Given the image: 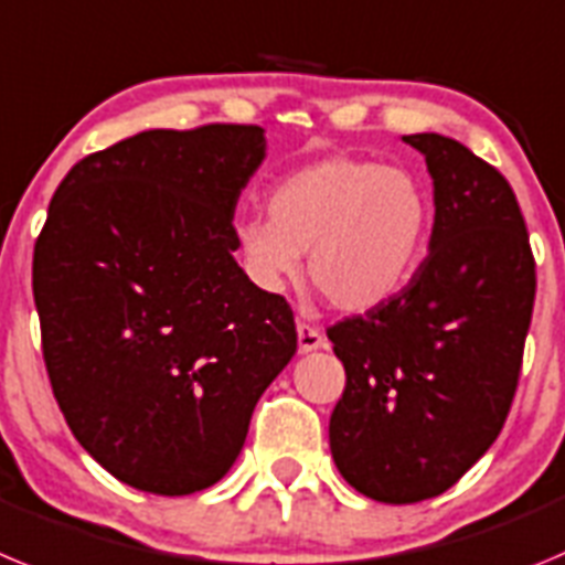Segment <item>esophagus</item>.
Returning a JSON list of instances; mask_svg holds the SVG:
<instances>
[{
	"mask_svg": "<svg viewBox=\"0 0 565 565\" xmlns=\"http://www.w3.org/2000/svg\"><path fill=\"white\" fill-rule=\"evenodd\" d=\"M323 345H327V338L320 334V329L307 323V320H298V349L307 354L315 352V349H323Z\"/></svg>",
	"mask_w": 565,
	"mask_h": 565,
	"instance_id": "1",
	"label": "esophagus"
}]
</instances>
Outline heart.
Wrapping results in <instances>:
<instances>
[{
    "label": "heart",
    "mask_w": 565,
    "mask_h": 565,
    "mask_svg": "<svg viewBox=\"0 0 565 565\" xmlns=\"http://www.w3.org/2000/svg\"><path fill=\"white\" fill-rule=\"evenodd\" d=\"M270 220L236 225L247 276L267 292L301 276L340 312H369L414 276L430 231V205L414 174L354 157H327L284 177L267 200Z\"/></svg>",
    "instance_id": "heart-1"
}]
</instances>
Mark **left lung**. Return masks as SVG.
Segmentation results:
<instances>
[{"label": "left lung", "instance_id": "obj_1", "mask_svg": "<svg viewBox=\"0 0 565 565\" xmlns=\"http://www.w3.org/2000/svg\"><path fill=\"white\" fill-rule=\"evenodd\" d=\"M403 140L434 180L428 258L403 292L327 329L345 369L332 459L383 504L441 495L490 450L535 303V258L510 182L459 140Z\"/></svg>", "mask_w": 565, "mask_h": 565}]
</instances>
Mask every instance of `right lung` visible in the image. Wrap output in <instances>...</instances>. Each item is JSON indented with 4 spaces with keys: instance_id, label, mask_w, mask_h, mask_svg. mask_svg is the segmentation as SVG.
Instances as JSON below:
<instances>
[{
    "instance_id": "add662e5",
    "label": "right lung",
    "mask_w": 565,
    "mask_h": 565,
    "mask_svg": "<svg viewBox=\"0 0 565 565\" xmlns=\"http://www.w3.org/2000/svg\"><path fill=\"white\" fill-rule=\"evenodd\" d=\"M262 126L151 129L75 162L33 250L55 403L135 490L216 484L258 396L298 349L281 295L233 258V213L264 160Z\"/></svg>"
}]
</instances>
